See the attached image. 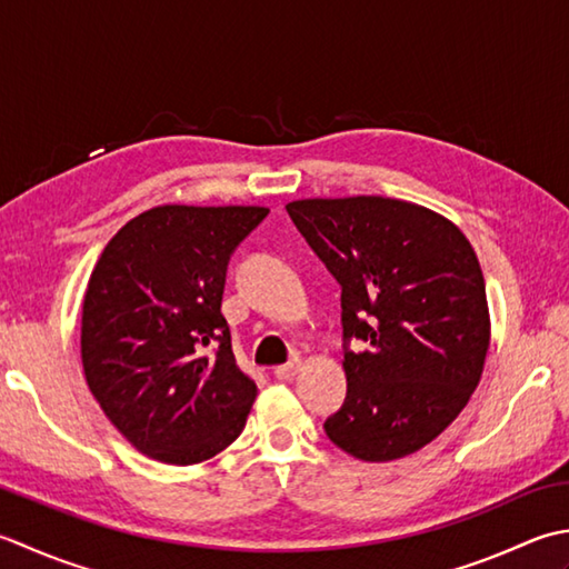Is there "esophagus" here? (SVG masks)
<instances>
[{
    "mask_svg": "<svg viewBox=\"0 0 569 569\" xmlns=\"http://www.w3.org/2000/svg\"><path fill=\"white\" fill-rule=\"evenodd\" d=\"M301 370V361L299 358H295V361H289L284 366H277L274 368V378L277 380H292L297 373Z\"/></svg>",
    "mask_w": 569,
    "mask_h": 569,
    "instance_id": "34e87169",
    "label": "esophagus"
}]
</instances>
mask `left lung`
Segmentation results:
<instances>
[{"mask_svg": "<svg viewBox=\"0 0 569 569\" xmlns=\"http://www.w3.org/2000/svg\"><path fill=\"white\" fill-rule=\"evenodd\" d=\"M341 284L343 408L323 422L361 461L415 455L457 420L491 343L483 272L467 236L430 208L386 196L287 203Z\"/></svg>", "mask_w": 569, "mask_h": 569, "instance_id": "left-lung-1", "label": "left lung"}]
</instances>
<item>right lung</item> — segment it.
I'll list each match as a JSON object with an SVG mask.
<instances>
[{
    "mask_svg": "<svg viewBox=\"0 0 569 569\" xmlns=\"http://www.w3.org/2000/svg\"><path fill=\"white\" fill-rule=\"evenodd\" d=\"M264 206H157L90 272L80 361L100 410L149 459L189 467L233 445L258 386L220 315L230 252ZM217 353L213 355L212 351Z\"/></svg>",
    "mask_w": 569,
    "mask_h": 569,
    "instance_id": "obj_1",
    "label": "right lung"
}]
</instances>
